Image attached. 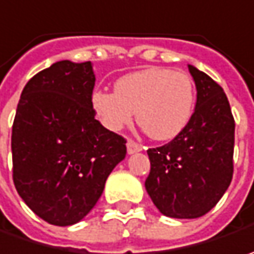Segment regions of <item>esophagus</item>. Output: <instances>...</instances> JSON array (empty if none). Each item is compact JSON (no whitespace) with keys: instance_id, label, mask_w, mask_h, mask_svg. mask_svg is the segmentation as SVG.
Segmentation results:
<instances>
[{"instance_id":"obj_1","label":"esophagus","mask_w":254,"mask_h":254,"mask_svg":"<svg viewBox=\"0 0 254 254\" xmlns=\"http://www.w3.org/2000/svg\"><path fill=\"white\" fill-rule=\"evenodd\" d=\"M127 153L129 155H132V153H136V152H140L142 150V146L136 143V142H133V140H127Z\"/></svg>"}]
</instances>
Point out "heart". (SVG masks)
<instances>
[{"label":"heart","mask_w":254,"mask_h":254,"mask_svg":"<svg viewBox=\"0 0 254 254\" xmlns=\"http://www.w3.org/2000/svg\"><path fill=\"white\" fill-rule=\"evenodd\" d=\"M91 105L101 124L112 132L129 125L136 114L149 136L169 140L190 124L196 89L189 73L150 66L121 76L115 91L95 89Z\"/></svg>","instance_id":"obj_1"}]
</instances>
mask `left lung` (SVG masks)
Here are the masks:
<instances>
[{"mask_svg": "<svg viewBox=\"0 0 254 254\" xmlns=\"http://www.w3.org/2000/svg\"><path fill=\"white\" fill-rule=\"evenodd\" d=\"M197 98L192 121L181 135L148 149L145 188L162 215L196 219L225 194L233 176L235 119L222 86L188 65Z\"/></svg>", "mask_w": 254, "mask_h": 254, "instance_id": "left-lung-1", "label": "left lung"}]
</instances>
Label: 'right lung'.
<instances>
[{
  "label": "right lung",
  "instance_id": "1",
  "mask_svg": "<svg viewBox=\"0 0 254 254\" xmlns=\"http://www.w3.org/2000/svg\"><path fill=\"white\" fill-rule=\"evenodd\" d=\"M92 64L60 61L25 85L12 125L18 194L55 226L82 220L127 155V140L95 119Z\"/></svg>",
  "mask_w": 254,
  "mask_h": 254
}]
</instances>
